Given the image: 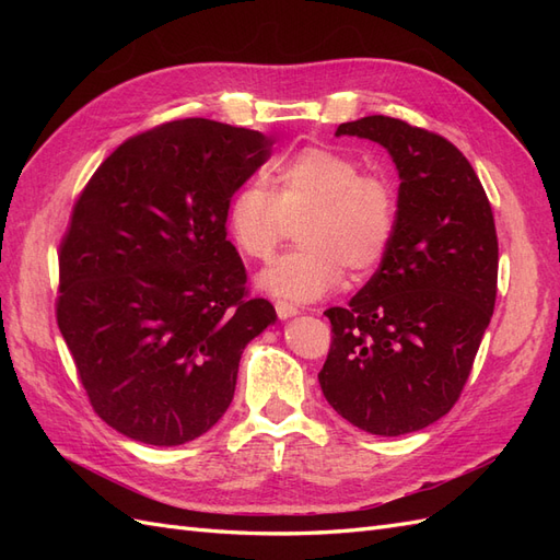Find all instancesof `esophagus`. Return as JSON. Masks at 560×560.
<instances>
[{"label": "esophagus", "mask_w": 560, "mask_h": 560, "mask_svg": "<svg viewBox=\"0 0 560 560\" xmlns=\"http://www.w3.org/2000/svg\"><path fill=\"white\" fill-rule=\"evenodd\" d=\"M276 313H278L280 319H287V317L299 315V308L292 306V303H287V301H276Z\"/></svg>", "instance_id": "1"}]
</instances>
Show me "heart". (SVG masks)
<instances>
[{
  "instance_id": "heart-1",
  "label": "heart",
  "mask_w": 560,
  "mask_h": 560,
  "mask_svg": "<svg viewBox=\"0 0 560 560\" xmlns=\"http://www.w3.org/2000/svg\"><path fill=\"white\" fill-rule=\"evenodd\" d=\"M299 224L301 247L284 254L259 276L264 292L315 301L346 278L376 268L393 243L397 224L395 189L381 175H362L343 151L303 147L273 173V189L245 182L229 200L226 229L247 259L268 261Z\"/></svg>"
}]
</instances>
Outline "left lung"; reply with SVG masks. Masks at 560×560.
Wrapping results in <instances>:
<instances>
[{
  "instance_id": "obj_1",
  "label": "left lung",
  "mask_w": 560,
  "mask_h": 560,
  "mask_svg": "<svg viewBox=\"0 0 560 560\" xmlns=\"http://www.w3.org/2000/svg\"><path fill=\"white\" fill-rule=\"evenodd\" d=\"M336 135L385 147L401 184L378 270L348 308L325 311L331 348L317 378L354 428L409 434L446 416L469 378L495 308V219L474 167L442 135L381 114Z\"/></svg>"
}]
</instances>
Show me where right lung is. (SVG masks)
<instances>
[{
  "instance_id": "obj_1",
  "label": "right lung",
  "mask_w": 560,
  "mask_h": 560,
  "mask_svg": "<svg viewBox=\"0 0 560 560\" xmlns=\"http://www.w3.org/2000/svg\"><path fill=\"white\" fill-rule=\"evenodd\" d=\"M273 142L210 118L163 124L116 147L74 202L58 327L95 413L135 442L206 434L245 346L278 317L247 296L226 241L229 200Z\"/></svg>"
}]
</instances>
